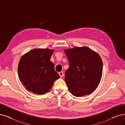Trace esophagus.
I'll list each match as a JSON object with an SVG mask.
<instances>
[{
	"label": "esophagus",
	"instance_id": "esophagus-1",
	"mask_svg": "<svg viewBox=\"0 0 125 125\" xmlns=\"http://www.w3.org/2000/svg\"><path fill=\"white\" fill-rule=\"evenodd\" d=\"M58 74L59 75V76H61V77H62L63 76V75H64V74L62 72H60L58 73Z\"/></svg>",
	"mask_w": 125,
	"mask_h": 125
}]
</instances>
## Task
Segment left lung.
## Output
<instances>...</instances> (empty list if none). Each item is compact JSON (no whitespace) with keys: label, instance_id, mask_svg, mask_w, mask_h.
I'll use <instances>...</instances> for the list:
<instances>
[{"label":"left lung","instance_id":"obj_1","mask_svg":"<svg viewBox=\"0 0 125 125\" xmlns=\"http://www.w3.org/2000/svg\"><path fill=\"white\" fill-rule=\"evenodd\" d=\"M69 68L64 81L73 95L79 97L93 92L101 82L103 62L100 56L87 47L64 50Z\"/></svg>","mask_w":125,"mask_h":125}]
</instances>
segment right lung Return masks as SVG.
Here are the masks:
<instances>
[{
    "label": "right lung",
    "instance_id": "1",
    "mask_svg": "<svg viewBox=\"0 0 125 125\" xmlns=\"http://www.w3.org/2000/svg\"><path fill=\"white\" fill-rule=\"evenodd\" d=\"M53 51L49 49H33L20 59L19 78L29 91L39 95L46 94L60 78L50 61Z\"/></svg>",
    "mask_w": 125,
    "mask_h": 125
}]
</instances>
